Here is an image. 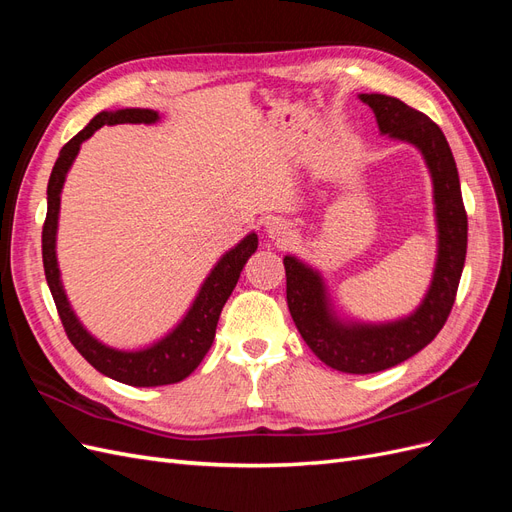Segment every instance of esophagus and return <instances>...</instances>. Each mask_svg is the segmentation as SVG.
Masks as SVG:
<instances>
[{
  "mask_svg": "<svg viewBox=\"0 0 512 512\" xmlns=\"http://www.w3.org/2000/svg\"><path fill=\"white\" fill-rule=\"evenodd\" d=\"M267 232H269L271 239L280 241V239H288L292 235V228H290L288 222H284L280 218H273V220L267 222Z\"/></svg>",
  "mask_w": 512,
  "mask_h": 512,
  "instance_id": "esophagus-1",
  "label": "esophagus"
}]
</instances>
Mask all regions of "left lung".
I'll return each instance as SVG.
<instances>
[{
  "label": "left lung",
  "instance_id": "8db88e82",
  "mask_svg": "<svg viewBox=\"0 0 512 512\" xmlns=\"http://www.w3.org/2000/svg\"><path fill=\"white\" fill-rule=\"evenodd\" d=\"M382 134L421 149L433 179L438 218V262L421 307L389 324H342L331 312L320 275L294 256L284 258L286 301L305 344L318 359L344 374H376L421 352L451 314L468 250V215L453 151L425 113L393 96L361 94Z\"/></svg>",
  "mask_w": 512,
  "mask_h": 512
}]
</instances>
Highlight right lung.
Here are the masks:
<instances>
[{
    "label": "right lung",
    "instance_id": "1",
    "mask_svg": "<svg viewBox=\"0 0 512 512\" xmlns=\"http://www.w3.org/2000/svg\"><path fill=\"white\" fill-rule=\"evenodd\" d=\"M153 121H158V113L149 111V108H121V111H115V113L104 111L91 119L74 138H70V141L61 147L59 158L53 166L49 188H46L49 207H46V220L42 226V262H44L46 284L51 288L57 314L61 318V324H64L68 339L72 342V346L83 354V359L94 365L100 374L130 386L175 384L192 374V371L200 365V361L205 359V354L209 352L215 337V327H218V320L222 314V307L228 301L232 288L237 286L247 258H250L258 247V237L252 232V235H247L237 247H232L230 252H226L218 265H215V269L209 273L203 288H200L188 316L179 322V327L173 333L166 335L162 342L153 344L151 348L138 350V352L113 350L100 344L98 339H94L83 329V324L72 312L64 288H61L57 256H55L59 194H61V188H64L66 173L72 166L76 153H79L81 143L87 141V138L98 128L117 126V123H153Z\"/></svg>",
    "mask_w": 512,
    "mask_h": 512
}]
</instances>
